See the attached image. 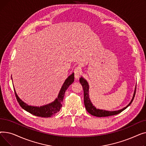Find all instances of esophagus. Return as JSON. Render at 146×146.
<instances>
[{"label": "esophagus", "instance_id": "esophagus-1", "mask_svg": "<svg viewBox=\"0 0 146 146\" xmlns=\"http://www.w3.org/2000/svg\"><path fill=\"white\" fill-rule=\"evenodd\" d=\"M74 78L76 79H78L79 78V75L80 74V69L79 67H76L74 69Z\"/></svg>", "mask_w": 146, "mask_h": 146}]
</instances>
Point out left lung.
Instances as JSON below:
<instances>
[{"label":"left lung","mask_w":146,"mask_h":146,"mask_svg":"<svg viewBox=\"0 0 146 146\" xmlns=\"http://www.w3.org/2000/svg\"><path fill=\"white\" fill-rule=\"evenodd\" d=\"M79 81H80V83H81V85L83 89L84 104H85V108H86L87 111L91 115H92L98 117H108V116L114 115H117V114L121 113L122 111H123L124 110H125L128 106H129L130 105H131L133 101L134 100V96L135 95L136 86L135 88L134 93L133 95L132 100L131 101V102H129V104L123 109H121L118 111H105V110H99V109H96L95 107L92 105V104L91 103V102L90 101L89 96V85H88V83L87 81L82 78H80Z\"/></svg>","instance_id":"1"}]
</instances>
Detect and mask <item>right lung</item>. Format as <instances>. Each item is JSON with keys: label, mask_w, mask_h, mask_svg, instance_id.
<instances>
[{"label": "right lung", "mask_w": 146, "mask_h": 146, "mask_svg": "<svg viewBox=\"0 0 146 146\" xmlns=\"http://www.w3.org/2000/svg\"><path fill=\"white\" fill-rule=\"evenodd\" d=\"M74 73H72L70 76H68V78L65 80L63 85L62 86V88H61L57 98L53 102L50 104L40 107L29 106L28 105L23 102L21 99H20L14 89L15 94V96H16L17 101L23 109L29 112L30 113L34 115L35 116L48 118L54 115L56 113H57L60 110L61 107H62V102L64 96L65 92L69 87V86L74 82Z\"/></svg>", "instance_id": "add662e5"}]
</instances>
